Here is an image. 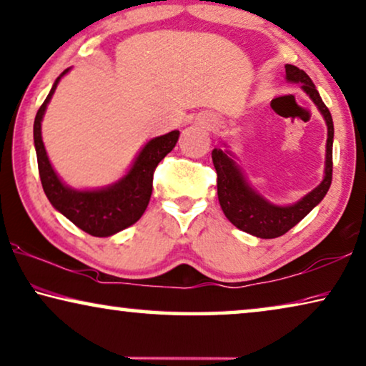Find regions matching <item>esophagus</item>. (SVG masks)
<instances>
[{
    "mask_svg": "<svg viewBox=\"0 0 366 366\" xmlns=\"http://www.w3.org/2000/svg\"><path fill=\"white\" fill-rule=\"evenodd\" d=\"M213 122H214L213 117H207L205 119V125H210V124H213Z\"/></svg>",
    "mask_w": 366,
    "mask_h": 366,
    "instance_id": "34e87169",
    "label": "esophagus"
}]
</instances>
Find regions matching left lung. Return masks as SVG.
Masks as SVG:
<instances>
[{"instance_id":"left-lung-1","label":"left lung","mask_w":366,"mask_h":366,"mask_svg":"<svg viewBox=\"0 0 366 366\" xmlns=\"http://www.w3.org/2000/svg\"><path fill=\"white\" fill-rule=\"evenodd\" d=\"M285 78L288 83L301 84V89L310 96V99L315 102V106L326 120V162H324V177L321 184L305 197H301L295 204H272L247 181L242 167L234 161L236 156L229 149L228 143L222 140L223 148H214L212 152L213 166L218 176V200L224 217L237 229L260 237V239H274V237L285 234L295 224H298L312 208L321 204L330 187V182H332V115H330L326 104L322 102L315 83L303 69L295 65H285Z\"/></svg>"}]
</instances>
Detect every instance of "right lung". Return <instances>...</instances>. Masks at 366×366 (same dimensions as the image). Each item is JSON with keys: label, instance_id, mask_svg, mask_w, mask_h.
<instances>
[{"label": "right lung", "instance_id": "obj_1", "mask_svg": "<svg viewBox=\"0 0 366 366\" xmlns=\"http://www.w3.org/2000/svg\"><path fill=\"white\" fill-rule=\"evenodd\" d=\"M71 68H66L55 79L47 99L40 106L34 120V147L44 192L51 207L76 224L84 233L107 237L135 224L149 204L153 190V174L159 161L172 152L179 140V130L152 138L138 152L124 176L119 181L97 189H74L61 181L51 166L42 140V120L49 102L60 79Z\"/></svg>", "mask_w": 366, "mask_h": 366}]
</instances>
